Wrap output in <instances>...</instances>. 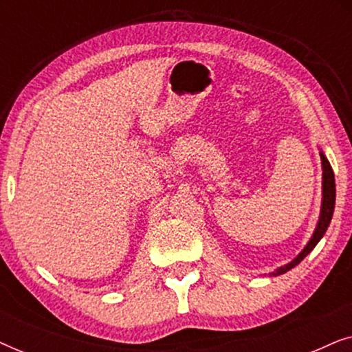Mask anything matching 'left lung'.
Returning <instances> with one entry per match:
<instances>
[{"instance_id":"obj_1","label":"left lung","mask_w":352,"mask_h":352,"mask_svg":"<svg viewBox=\"0 0 352 352\" xmlns=\"http://www.w3.org/2000/svg\"><path fill=\"white\" fill-rule=\"evenodd\" d=\"M320 160H322V206H320V216L319 221H317L316 230L312 234V237L305 248L301 250V253L298 256L290 261L285 266H280L276 269L274 272H269V276H280V274H285L287 271H290L295 266H298L302 259H305L307 254H309L317 243L320 242V239L324 237L325 230L329 229L331 216H333V210H335V197H336V189H335V175L333 170H331L329 160L324 155V152L320 151Z\"/></svg>"}]
</instances>
